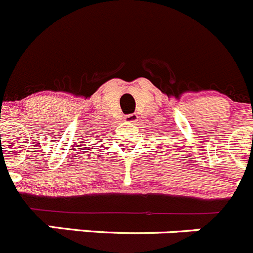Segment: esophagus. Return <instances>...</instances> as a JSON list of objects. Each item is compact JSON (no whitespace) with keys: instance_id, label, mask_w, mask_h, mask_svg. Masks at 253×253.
I'll use <instances>...</instances> for the list:
<instances>
[{"instance_id":"esophagus-1","label":"esophagus","mask_w":253,"mask_h":253,"mask_svg":"<svg viewBox=\"0 0 253 253\" xmlns=\"http://www.w3.org/2000/svg\"><path fill=\"white\" fill-rule=\"evenodd\" d=\"M124 122L128 124H134L138 122V115L137 114H129V115L124 116Z\"/></svg>"}]
</instances>
